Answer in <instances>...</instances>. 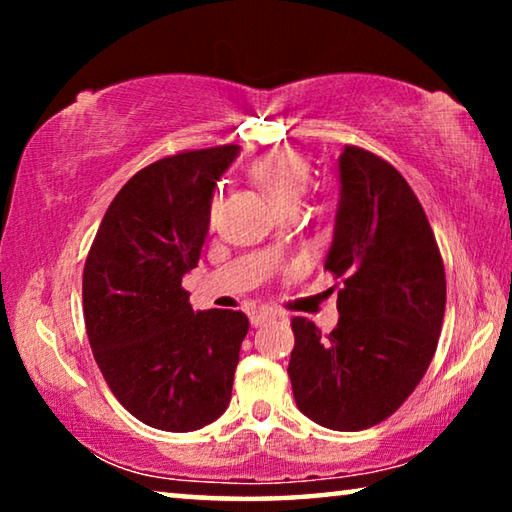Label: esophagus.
<instances>
[{
  "mask_svg": "<svg viewBox=\"0 0 512 512\" xmlns=\"http://www.w3.org/2000/svg\"><path fill=\"white\" fill-rule=\"evenodd\" d=\"M273 316H275L273 309H257V311H253V314H250V323L257 327V325H262L264 320L273 318Z\"/></svg>",
  "mask_w": 512,
  "mask_h": 512,
  "instance_id": "1",
  "label": "esophagus"
}]
</instances>
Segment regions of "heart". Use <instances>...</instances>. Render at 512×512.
I'll return each instance as SVG.
<instances>
[{
	"instance_id": "heart-1",
	"label": "heart",
	"mask_w": 512,
	"mask_h": 512,
	"mask_svg": "<svg viewBox=\"0 0 512 512\" xmlns=\"http://www.w3.org/2000/svg\"><path fill=\"white\" fill-rule=\"evenodd\" d=\"M309 162L293 151H271L250 164V178L264 189V194L280 207L291 210L309 185ZM219 212V194L212 196L210 216Z\"/></svg>"
}]
</instances>
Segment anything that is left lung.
Here are the masks:
<instances>
[{
    "label": "left lung",
    "instance_id": "obj_1",
    "mask_svg": "<svg viewBox=\"0 0 512 512\" xmlns=\"http://www.w3.org/2000/svg\"><path fill=\"white\" fill-rule=\"evenodd\" d=\"M341 201L325 271L341 282L339 325L291 320L289 377L320 427L361 431L391 418L427 372L443 329L445 264L418 196L361 146L339 158ZM336 282V284H339Z\"/></svg>",
    "mask_w": 512,
    "mask_h": 512
}]
</instances>
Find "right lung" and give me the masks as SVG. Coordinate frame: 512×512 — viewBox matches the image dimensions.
Listing matches in <instances>:
<instances>
[{
  "label": "right lung",
  "instance_id": "add662e5",
  "mask_svg": "<svg viewBox=\"0 0 512 512\" xmlns=\"http://www.w3.org/2000/svg\"><path fill=\"white\" fill-rule=\"evenodd\" d=\"M237 144L151 162L112 198L83 268V318L112 395L162 431H194L228 409L241 311H194L183 275L198 266L216 180Z\"/></svg>",
  "mask_w": 512,
  "mask_h": 512
}]
</instances>
